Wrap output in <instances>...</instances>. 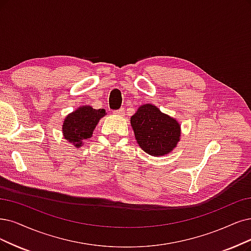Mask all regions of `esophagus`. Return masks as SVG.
<instances>
[{"label":"esophagus","instance_id":"1","mask_svg":"<svg viewBox=\"0 0 251 251\" xmlns=\"http://www.w3.org/2000/svg\"><path fill=\"white\" fill-rule=\"evenodd\" d=\"M114 114L117 116H120V117H123V116H125V109L120 108L118 110H114Z\"/></svg>","mask_w":251,"mask_h":251}]
</instances>
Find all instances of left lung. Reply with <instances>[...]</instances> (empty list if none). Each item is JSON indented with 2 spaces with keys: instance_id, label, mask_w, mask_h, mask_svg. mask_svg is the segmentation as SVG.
<instances>
[{
  "instance_id": "1",
  "label": "left lung",
  "mask_w": 251,
  "mask_h": 251,
  "mask_svg": "<svg viewBox=\"0 0 251 251\" xmlns=\"http://www.w3.org/2000/svg\"><path fill=\"white\" fill-rule=\"evenodd\" d=\"M130 124L138 146L151 156L168 155L180 142V123L154 104L146 103L138 107Z\"/></svg>"
}]
</instances>
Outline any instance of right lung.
<instances>
[{
  "mask_svg": "<svg viewBox=\"0 0 251 251\" xmlns=\"http://www.w3.org/2000/svg\"><path fill=\"white\" fill-rule=\"evenodd\" d=\"M105 115L104 108L95 109L90 105L79 106L64 119L62 125L64 138L75 148L81 147L83 142L92 137L100 119Z\"/></svg>",
  "mask_w": 251,
  "mask_h": 251,
  "instance_id": "add662e5",
  "label": "right lung"
}]
</instances>
